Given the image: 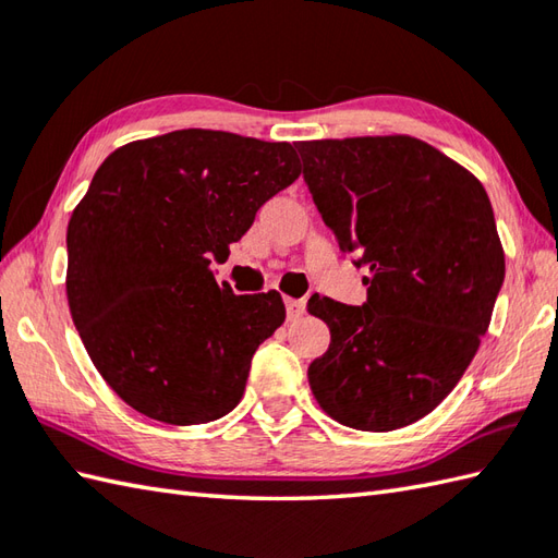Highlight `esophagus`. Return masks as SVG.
<instances>
[{
    "label": "esophagus",
    "instance_id": "1",
    "mask_svg": "<svg viewBox=\"0 0 558 558\" xmlns=\"http://www.w3.org/2000/svg\"><path fill=\"white\" fill-rule=\"evenodd\" d=\"M304 300H294V298H286V310H288V318H300L304 314Z\"/></svg>",
    "mask_w": 558,
    "mask_h": 558
}]
</instances>
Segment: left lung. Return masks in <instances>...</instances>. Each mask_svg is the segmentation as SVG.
Returning <instances> with one entry per match:
<instances>
[{
	"label": "left lung",
	"instance_id": "1",
	"mask_svg": "<svg viewBox=\"0 0 558 558\" xmlns=\"http://www.w3.org/2000/svg\"><path fill=\"white\" fill-rule=\"evenodd\" d=\"M304 180L345 254H357L366 302L312 298L330 328L310 364L318 405L362 432L422 420L456 388L487 333L506 258L482 182L424 141H300Z\"/></svg>",
	"mask_w": 558,
	"mask_h": 558
}]
</instances>
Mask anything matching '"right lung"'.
Listing matches in <instances>:
<instances>
[{
  "mask_svg": "<svg viewBox=\"0 0 558 558\" xmlns=\"http://www.w3.org/2000/svg\"><path fill=\"white\" fill-rule=\"evenodd\" d=\"M302 172L290 144L180 129L110 153L66 228V300L90 362L129 408L204 424L244 396L280 292L234 294L210 258Z\"/></svg>",
  "mask_w": 558,
  "mask_h": 558,
  "instance_id": "right-lung-1",
  "label": "right lung"
}]
</instances>
